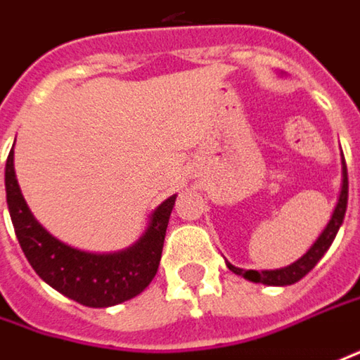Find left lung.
Listing matches in <instances>:
<instances>
[{
  "instance_id": "8db88e82",
  "label": "left lung",
  "mask_w": 360,
  "mask_h": 360,
  "mask_svg": "<svg viewBox=\"0 0 360 360\" xmlns=\"http://www.w3.org/2000/svg\"><path fill=\"white\" fill-rule=\"evenodd\" d=\"M347 201H349V175H347V163H345V157H342V183H340V193H338V199H336V207L326 227L322 229V233L316 238V242L308 248V252L302 258H298L286 268H278V270H262V272H258V270H243V268H236L233 264L226 262L227 268L233 274L250 280V282H256V284H266V286L296 284L298 280H302L306 274L321 262L322 256L328 252L330 243L335 242L336 233L342 226L345 213H347Z\"/></svg>"
}]
</instances>
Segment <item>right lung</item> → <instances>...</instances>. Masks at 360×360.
Segmentation results:
<instances>
[{
	"label": "right lung",
	"instance_id": "add662e5",
	"mask_svg": "<svg viewBox=\"0 0 360 360\" xmlns=\"http://www.w3.org/2000/svg\"><path fill=\"white\" fill-rule=\"evenodd\" d=\"M6 195L11 224L30 266L60 294L90 308L131 300L150 284L159 270L165 231L177 195L165 199L150 213L145 233L129 248L92 254L60 242L34 217L15 179L13 149L6 163Z\"/></svg>",
	"mask_w": 360,
	"mask_h": 360
}]
</instances>
